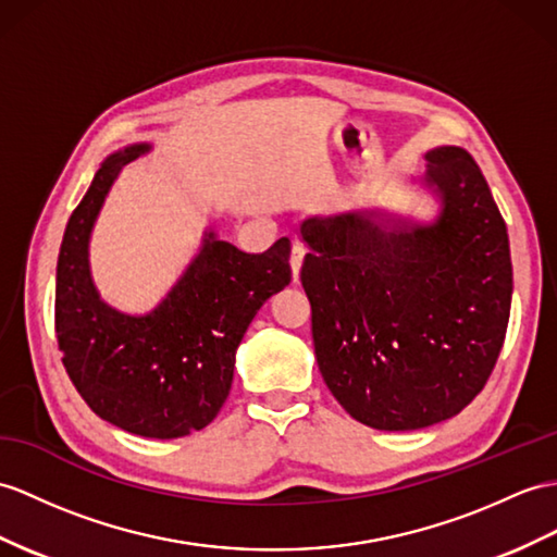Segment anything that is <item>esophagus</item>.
Returning <instances> with one entry per match:
<instances>
[{"label":"esophagus","instance_id":"1","mask_svg":"<svg viewBox=\"0 0 557 557\" xmlns=\"http://www.w3.org/2000/svg\"><path fill=\"white\" fill-rule=\"evenodd\" d=\"M302 260H305V248L300 246V243H295V240H293V248H290V269H293V281L300 278Z\"/></svg>","mask_w":557,"mask_h":557}]
</instances>
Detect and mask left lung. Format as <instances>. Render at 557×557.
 <instances>
[{"instance_id":"left-lung-1","label":"left lung","mask_w":557,"mask_h":557,"mask_svg":"<svg viewBox=\"0 0 557 557\" xmlns=\"http://www.w3.org/2000/svg\"><path fill=\"white\" fill-rule=\"evenodd\" d=\"M435 224L381 210L309 216L300 281L319 371L375 430H418L480 395L506 341L512 262L482 170L458 146L425 153Z\"/></svg>"}]
</instances>
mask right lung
<instances>
[{
	"label": "right lung",
	"mask_w": 557,
	"mask_h": 557,
	"mask_svg": "<svg viewBox=\"0 0 557 557\" xmlns=\"http://www.w3.org/2000/svg\"><path fill=\"white\" fill-rule=\"evenodd\" d=\"M108 156L67 220L57 264V341L79 397L132 435L174 440L210 425L234 381L236 349L271 295L290 283V240L248 255L212 232L151 314L108 307L89 274V234L120 170L148 151Z\"/></svg>",
	"instance_id": "right-lung-1"
}]
</instances>
